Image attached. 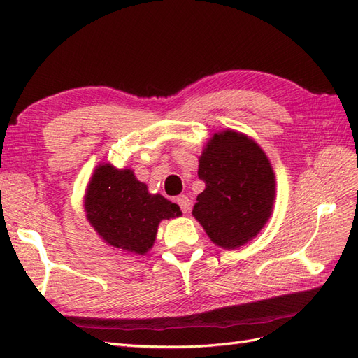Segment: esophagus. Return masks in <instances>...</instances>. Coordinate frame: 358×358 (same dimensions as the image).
<instances>
[{
	"mask_svg": "<svg viewBox=\"0 0 358 358\" xmlns=\"http://www.w3.org/2000/svg\"><path fill=\"white\" fill-rule=\"evenodd\" d=\"M176 203L179 204V208H180V210L183 212V213H187L188 210H189V199L187 197V196H179V197H176Z\"/></svg>",
	"mask_w": 358,
	"mask_h": 358,
	"instance_id": "34e87169",
	"label": "esophagus"
}]
</instances>
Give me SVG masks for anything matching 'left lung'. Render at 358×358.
I'll return each mask as SVG.
<instances>
[{
	"label": "left lung",
	"mask_w": 358,
	"mask_h": 358,
	"mask_svg": "<svg viewBox=\"0 0 358 358\" xmlns=\"http://www.w3.org/2000/svg\"><path fill=\"white\" fill-rule=\"evenodd\" d=\"M199 178L206 188L192 215L213 243L234 249L263 229L272 213L275 175L254 140L236 131L216 133L200 157Z\"/></svg>",
	"instance_id": "left-lung-1"
}]
</instances>
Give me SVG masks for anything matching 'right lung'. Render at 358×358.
Here are the masks:
<instances>
[{
	"label": "right lung",
	"instance_id": "1",
	"mask_svg": "<svg viewBox=\"0 0 358 358\" xmlns=\"http://www.w3.org/2000/svg\"><path fill=\"white\" fill-rule=\"evenodd\" d=\"M85 210L107 243L140 255L152 248L159 221L180 215L178 204L159 194H149L131 170H116L109 164L95 170Z\"/></svg>",
	"mask_w": 358,
	"mask_h": 358
}]
</instances>
